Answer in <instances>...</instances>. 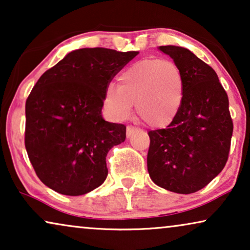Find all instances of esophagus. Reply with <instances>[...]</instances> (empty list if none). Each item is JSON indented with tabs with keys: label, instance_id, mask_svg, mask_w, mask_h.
I'll return each mask as SVG.
<instances>
[{
	"label": "esophagus",
	"instance_id": "obj_1",
	"mask_svg": "<svg viewBox=\"0 0 250 250\" xmlns=\"http://www.w3.org/2000/svg\"><path fill=\"white\" fill-rule=\"evenodd\" d=\"M136 131H138V128L134 127V126H127V128H126V135H127V138H131Z\"/></svg>",
	"mask_w": 250,
	"mask_h": 250
}]
</instances>
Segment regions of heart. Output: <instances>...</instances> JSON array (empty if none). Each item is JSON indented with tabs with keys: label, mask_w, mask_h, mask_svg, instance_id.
Instances as JSON below:
<instances>
[{
	"label": "heart",
	"mask_w": 250,
	"mask_h": 250,
	"mask_svg": "<svg viewBox=\"0 0 250 250\" xmlns=\"http://www.w3.org/2000/svg\"><path fill=\"white\" fill-rule=\"evenodd\" d=\"M117 81V88L108 87L104 95V109L111 118H128L136 104L139 116L151 127L164 128L175 121L182 105L184 82L172 61L139 60L125 68Z\"/></svg>",
	"instance_id": "heart-1"
}]
</instances>
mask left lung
I'll list each match as a JSON object with an SVG mask.
<instances>
[{"mask_svg":"<svg viewBox=\"0 0 250 250\" xmlns=\"http://www.w3.org/2000/svg\"><path fill=\"white\" fill-rule=\"evenodd\" d=\"M158 49L180 68L184 93L175 121L148 133V172L160 188L193 193L227 164L233 132L228 94L213 68L191 51L175 45Z\"/></svg>","mask_w":250,"mask_h":250,"instance_id":"obj_1","label":"left lung"}]
</instances>
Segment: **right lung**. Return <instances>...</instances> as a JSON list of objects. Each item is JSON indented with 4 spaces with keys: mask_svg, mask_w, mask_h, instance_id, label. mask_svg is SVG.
I'll use <instances>...</instances> for the list:
<instances>
[{
    "mask_svg": "<svg viewBox=\"0 0 250 250\" xmlns=\"http://www.w3.org/2000/svg\"><path fill=\"white\" fill-rule=\"evenodd\" d=\"M138 54L75 50L37 81L26 101L25 146L36 175L50 189L81 196L107 179L105 157L125 141L126 126L104 121V95Z\"/></svg>",
    "mask_w": 250,
    "mask_h": 250,
    "instance_id": "add662e5",
    "label": "right lung"
}]
</instances>
